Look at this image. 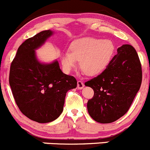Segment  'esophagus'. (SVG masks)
Masks as SVG:
<instances>
[{
    "label": "esophagus",
    "instance_id": "obj_1",
    "mask_svg": "<svg viewBox=\"0 0 150 150\" xmlns=\"http://www.w3.org/2000/svg\"><path fill=\"white\" fill-rule=\"evenodd\" d=\"M85 87V85L83 84V82H81V81H78L77 82V88L79 90L82 89V88Z\"/></svg>",
    "mask_w": 150,
    "mask_h": 150
}]
</instances>
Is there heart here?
<instances>
[{"label": "heart", "mask_w": 150, "mask_h": 150, "mask_svg": "<svg viewBox=\"0 0 150 150\" xmlns=\"http://www.w3.org/2000/svg\"><path fill=\"white\" fill-rule=\"evenodd\" d=\"M71 52L64 51L61 55L62 68L69 73L80 60V68L88 75H96L102 72L109 64L115 45L109 40L82 38L74 40L70 46Z\"/></svg>", "instance_id": "1"}]
</instances>
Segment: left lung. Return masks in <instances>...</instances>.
<instances>
[{"label": "left lung", "instance_id": "8db88e82", "mask_svg": "<svg viewBox=\"0 0 150 150\" xmlns=\"http://www.w3.org/2000/svg\"><path fill=\"white\" fill-rule=\"evenodd\" d=\"M142 81V65L135 49L130 45L119 47L105 71L85 83L94 91L87 104L89 115L102 124L120 119L130 108Z\"/></svg>", "mask_w": 150, "mask_h": 150}]
</instances>
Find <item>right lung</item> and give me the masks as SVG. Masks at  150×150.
Here are the masks:
<instances>
[{"instance_id": "right-lung-1", "label": "right lung", "mask_w": 150, "mask_h": 150, "mask_svg": "<svg viewBox=\"0 0 150 150\" xmlns=\"http://www.w3.org/2000/svg\"><path fill=\"white\" fill-rule=\"evenodd\" d=\"M54 34L45 30L24 41L17 51L9 72V85L23 114L38 123L57 119L63 110L66 93L76 88V79L62 73L59 62L42 63L35 50Z\"/></svg>"}]
</instances>
